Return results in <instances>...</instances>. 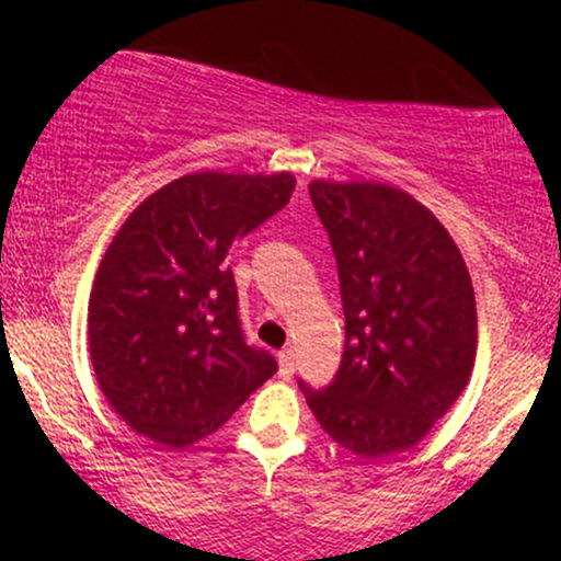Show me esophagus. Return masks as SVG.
<instances>
[{"label":"esophagus","mask_w":561,"mask_h":561,"mask_svg":"<svg viewBox=\"0 0 561 561\" xmlns=\"http://www.w3.org/2000/svg\"><path fill=\"white\" fill-rule=\"evenodd\" d=\"M293 371H295V351L293 347H285V351L279 353V375L293 377Z\"/></svg>","instance_id":"34e87169"}]
</instances>
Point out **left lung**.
Segmentation results:
<instances>
[{
    "label": "left lung",
    "instance_id": "8db88e82",
    "mask_svg": "<svg viewBox=\"0 0 561 561\" xmlns=\"http://www.w3.org/2000/svg\"><path fill=\"white\" fill-rule=\"evenodd\" d=\"M308 192L337 263L345 351L330 385H298L334 443L382 459L420 443L467 388L472 282L443 224L396 186L319 179Z\"/></svg>",
    "mask_w": 561,
    "mask_h": 561
}]
</instances>
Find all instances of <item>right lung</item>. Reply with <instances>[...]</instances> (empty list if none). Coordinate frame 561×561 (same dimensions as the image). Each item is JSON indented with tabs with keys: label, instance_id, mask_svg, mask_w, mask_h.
I'll return each mask as SVG.
<instances>
[{
	"label": "right lung",
	"instance_id": "right-lung-1",
	"mask_svg": "<svg viewBox=\"0 0 561 561\" xmlns=\"http://www.w3.org/2000/svg\"><path fill=\"white\" fill-rule=\"evenodd\" d=\"M293 190L289 173H190L126 218L94 279L89 351L128 427L184 448L274 375L276 358L244 337L227 255Z\"/></svg>",
	"mask_w": 561,
	"mask_h": 561
}]
</instances>
